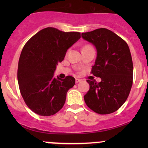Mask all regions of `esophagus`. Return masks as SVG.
<instances>
[{"instance_id": "34e87169", "label": "esophagus", "mask_w": 148, "mask_h": 148, "mask_svg": "<svg viewBox=\"0 0 148 148\" xmlns=\"http://www.w3.org/2000/svg\"><path fill=\"white\" fill-rule=\"evenodd\" d=\"M80 81H81V80L79 79H76V80H75V82H76V84H78V83H79Z\"/></svg>"}]
</instances>
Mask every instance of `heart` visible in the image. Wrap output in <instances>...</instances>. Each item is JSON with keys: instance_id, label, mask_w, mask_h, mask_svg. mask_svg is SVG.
<instances>
[{"instance_id": "1", "label": "heart", "mask_w": 148, "mask_h": 148, "mask_svg": "<svg viewBox=\"0 0 148 148\" xmlns=\"http://www.w3.org/2000/svg\"><path fill=\"white\" fill-rule=\"evenodd\" d=\"M87 47H91V46H90V45H86V46H85V47H84V48H87Z\"/></svg>"}]
</instances>
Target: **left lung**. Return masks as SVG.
I'll use <instances>...</instances> for the list:
<instances>
[{"label":"left lung","instance_id":"left-lung-1","mask_svg":"<svg viewBox=\"0 0 148 148\" xmlns=\"http://www.w3.org/2000/svg\"><path fill=\"white\" fill-rule=\"evenodd\" d=\"M84 40L97 49L91 74L101 82L87 80L90 90L85 95L86 105L99 114L116 111L125 102L133 84V62L127 42L106 28L83 33Z\"/></svg>","mask_w":148,"mask_h":148}]
</instances>
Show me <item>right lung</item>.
<instances>
[{
	"instance_id": "add662e5",
	"label": "right lung",
	"mask_w": 148,
	"mask_h": 148,
	"mask_svg": "<svg viewBox=\"0 0 148 148\" xmlns=\"http://www.w3.org/2000/svg\"><path fill=\"white\" fill-rule=\"evenodd\" d=\"M80 37L79 32H63L48 27L25 43L18 60L17 79L22 97L34 113L50 116L63 107L75 79L71 76L56 79L53 73L67 49Z\"/></svg>"
}]
</instances>
